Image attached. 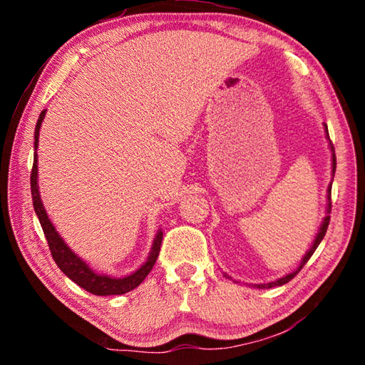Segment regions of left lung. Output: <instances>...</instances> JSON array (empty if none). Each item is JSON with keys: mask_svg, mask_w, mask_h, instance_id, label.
I'll return each instance as SVG.
<instances>
[{"mask_svg": "<svg viewBox=\"0 0 365 365\" xmlns=\"http://www.w3.org/2000/svg\"><path fill=\"white\" fill-rule=\"evenodd\" d=\"M327 135H329V130H327ZM330 138V137H329ZM331 145V143H330ZM331 150H333V145H331ZM335 169H336V156H335V153H333V174H335ZM330 209H331V185H330V188H329V212H330ZM329 224H330V215H327L325 217V220H324V224H322V227H320V232H319V235H317V238H316V242H314V245H312V248L309 250V252L307 255L304 256V259H302L301 261V264H299V267L296 269L294 272H292V274H288L287 277H283V279H280V280H277V282H270V283H262V285H255L256 288H272V287H280V285H285V283H288L289 280L292 279H294V275L296 274H299V270L304 267L306 265V262L309 261V259H311V256L314 255V251L317 250V246L320 245V242H322L324 240V237H325V233H327V228H329Z\"/></svg>", "mask_w": 365, "mask_h": 365, "instance_id": "1", "label": "left lung"}]
</instances>
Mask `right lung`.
<instances>
[{
  "instance_id": "1",
  "label": "right lung",
  "mask_w": 365,
  "mask_h": 365,
  "mask_svg": "<svg viewBox=\"0 0 365 365\" xmlns=\"http://www.w3.org/2000/svg\"><path fill=\"white\" fill-rule=\"evenodd\" d=\"M45 113L46 110H41L38 122H36V127H35V150L36 146H38V133H40V127H41L43 117H45ZM36 168H38V165H36V153H35L34 168H32V172H30V190H32L34 209L36 215H38V220L41 224L43 233H45L46 237L49 251H51V256L54 259V262L58 264V267L63 270L71 280L76 282L78 287H82L91 294H98V296L123 294V293L132 292L133 288H137L140 283L146 279V275L150 274L153 265L156 264V259L160 251V245H163V232L159 230L156 240H154L150 257H148V261L141 265L135 274L123 277V279H113V277H108V275L95 274V272L82 261V259L77 257L69 248H67V245L63 242V238H61L58 232L54 230L51 220L48 219V214L40 200L38 185H36Z\"/></svg>"
}]
</instances>
